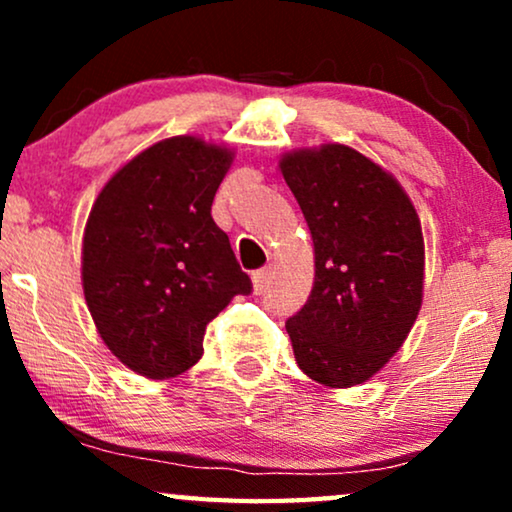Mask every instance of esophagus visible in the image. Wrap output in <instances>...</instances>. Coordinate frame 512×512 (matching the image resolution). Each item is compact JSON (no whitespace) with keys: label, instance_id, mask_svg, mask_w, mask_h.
<instances>
[{"label":"esophagus","instance_id":"1","mask_svg":"<svg viewBox=\"0 0 512 512\" xmlns=\"http://www.w3.org/2000/svg\"><path fill=\"white\" fill-rule=\"evenodd\" d=\"M270 275H272L270 265H268V268L256 270L254 275H251V282H254V291H256V293H263L265 289H268V284H270Z\"/></svg>","mask_w":512,"mask_h":512}]
</instances>
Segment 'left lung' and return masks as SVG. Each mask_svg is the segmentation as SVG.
I'll use <instances>...</instances> for the list:
<instances>
[{
  "instance_id": "left-lung-1",
  "label": "left lung",
  "mask_w": 512,
  "mask_h": 512,
  "mask_svg": "<svg viewBox=\"0 0 512 512\" xmlns=\"http://www.w3.org/2000/svg\"><path fill=\"white\" fill-rule=\"evenodd\" d=\"M314 242V286L286 319L300 370L354 387L398 352L422 307V223L398 181L342 144L286 156Z\"/></svg>"
}]
</instances>
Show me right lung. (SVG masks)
Segmentation results:
<instances>
[{
    "instance_id": "obj_1",
    "label": "right lung",
    "mask_w": 512,
    "mask_h": 512,
    "mask_svg": "<svg viewBox=\"0 0 512 512\" xmlns=\"http://www.w3.org/2000/svg\"><path fill=\"white\" fill-rule=\"evenodd\" d=\"M230 160L202 139H165L121 167L88 216V310L104 345L151 380L191 368L209 321L254 291L212 219Z\"/></svg>"
}]
</instances>
